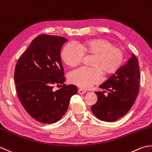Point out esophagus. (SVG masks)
I'll list each match as a JSON object with an SVG mask.
<instances>
[{"instance_id":"obj_1","label":"esophagus","mask_w":152,"mask_h":152,"mask_svg":"<svg viewBox=\"0 0 152 152\" xmlns=\"http://www.w3.org/2000/svg\"><path fill=\"white\" fill-rule=\"evenodd\" d=\"M86 91L84 90H82V89H79L78 90V93L80 94H84L86 93Z\"/></svg>"}]
</instances>
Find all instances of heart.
<instances>
[{"instance_id": "1", "label": "heart", "mask_w": 152, "mask_h": 152, "mask_svg": "<svg viewBox=\"0 0 152 152\" xmlns=\"http://www.w3.org/2000/svg\"><path fill=\"white\" fill-rule=\"evenodd\" d=\"M84 53L94 55L91 61L94 66H82L69 74V81L83 89H88L102 81V70L105 73H113L124 61L123 50L102 39L90 40L80 45L68 43L62 50L61 58L68 66L74 67L83 61Z\"/></svg>"}]
</instances>
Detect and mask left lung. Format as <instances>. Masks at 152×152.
Segmentation results:
<instances>
[{"instance_id": "1", "label": "left lung", "mask_w": 152, "mask_h": 152, "mask_svg": "<svg viewBox=\"0 0 152 152\" xmlns=\"http://www.w3.org/2000/svg\"><path fill=\"white\" fill-rule=\"evenodd\" d=\"M140 78L138 58L132 54L126 64L99 86L109 91L108 96H105L104 91H96L97 102L91 107L96 117L103 121L114 122L125 115L137 97Z\"/></svg>"}]
</instances>
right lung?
I'll list each match as a JSON object with an SVG mask.
<instances>
[{"mask_svg":"<svg viewBox=\"0 0 152 152\" xmlns=\"http://www.w3.org/2000/svg\"><path fill=\"white\" fill-rule=\"evenodd\" d=\"M68 39L42 34L35 37L18 61L14 71L17 95L26 112L45 124L56 123L67 111L70 98L78 91L75 85L54 84L65 81L61 50Z\"/></svg>","mask_w":152,"mask_h":152,"instance_id":"1","label":"right lung"}]
</instances>
